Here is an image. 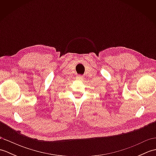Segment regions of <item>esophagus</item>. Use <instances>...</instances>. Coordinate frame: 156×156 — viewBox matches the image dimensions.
<instances>
[{
  "label": "esophagus",
  "instance_id": "obj_1",
  "mask_svg": "<svg viewBox=\"0 0 156 156\" xmlns=\"http://www.w3.org/2000/svg\"><path fill=\"white\" fill-rule=\"evenodd\" d=\"M76 79H77V80H83L84 77H83V76L78 75L77 76H76Z\"/></svg>",
  "mask_w": 156,
  "mask_h": 156
}]
</instances>
